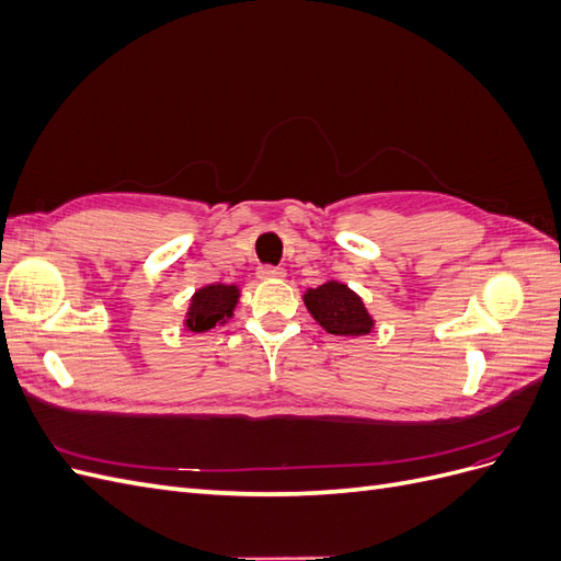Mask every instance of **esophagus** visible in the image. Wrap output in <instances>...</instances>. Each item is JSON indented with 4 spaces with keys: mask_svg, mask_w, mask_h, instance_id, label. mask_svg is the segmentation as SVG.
Instances as JSON below:
<instances>
[{
    "mask_svg": "<svg viewBox=\"0 0 561 561\" xmlns=\"http://www.w3.org/2000/svg\"><path fill=\"white\" fill-rule=\"evenodd\" d=\"M257 276H260L262 280L283 278V276H285V271H283L280 266H271V264H266V266H260V268H257Z\"/></svg>",
    "mask_w": 561,
    "mask_h": 561,
    "instance_id": "obj_1",
    "label": "esophagus"
}]
</instances>
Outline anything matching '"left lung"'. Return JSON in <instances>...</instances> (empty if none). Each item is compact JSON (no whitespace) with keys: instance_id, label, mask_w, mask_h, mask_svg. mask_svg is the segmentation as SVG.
Wrapping results in <instances>:
<instances>
[{"instance_id":"obj_1","label":"left lung","mask_w":561,"mask_h":561,"mask_svg":"<svg viewBox=\"0 0 561 561\" xmlns=\"http://www.w3.org/2000/svg\"><path fill=\"white\" fill-rule=\"evenodd\" d=\"M304 304L318 320V325L325 328L330 334L363 336L375 328V320L369 318L363 299L348 290L344 283L330 280L325 285H318L316 290L304 295Z\"/></svg>"}]
</instances>
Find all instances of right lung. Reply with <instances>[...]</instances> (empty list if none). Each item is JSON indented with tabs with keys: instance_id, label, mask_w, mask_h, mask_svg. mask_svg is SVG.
I'll return each mask as SVG.
<instances>
[{
	"instance_id": "obj_1",
	"label": "right lung",
	"mask_w": 561,
	"mask_h": 561,
	"mask_svg": "<svg viewBox=\"0 0 561 561\" xmlns=\"http://www.w3.org/2000/svg\"><path fill=\"white\" fill-rule=\"evenodd\" d=\"M239 301V287L236 285H208L192 297L190 313H186V328L192 332H208L217 322H222L233 313Z\"/></svg>"
}]
</instances>
